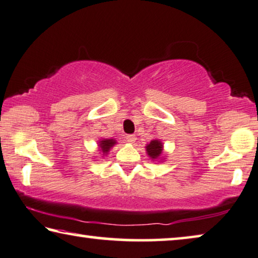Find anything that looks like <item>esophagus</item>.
Returning <instances> with one entry per match:
<instances>
[{
  "label": "esophagus",
  "mask_w": 258,
  "mask_h": 258,
  "mask_svg": "<svg viewBox=\"0 0 258 258\" xmlns=\"http://www.w3.org/2000/svg\"><path fill=\"white\" fill-rule=\"evenodd\" d=\"M126 141L130 142V144H134V142L137 141V137L133 136V134H128V136L126 137Z\"/></svg>",
  "instance_id": "34e87169"
}]
</instances>
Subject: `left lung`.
Returning <instances> with one entry per match:
<instances>
[{
    "mask_svg": "<svg viewBox=\"0 0 258 258\" xmlns=\"http://www.w3.org/2000/svg\"><path fill=\"white\" fill-rule=\"evenodd\" d=\"M147 155H148L149 158L153 159V162H163L165 161V155L163 153V149H164V145L161 140L158 139H154L151 140L149 144H147V146L145 147Z\"/></svg>",
    "mask_w": 258,
    "mask_h": 258,
    "instance_id": "8db88e82",
    "label": "left lung"
}]
</instances>
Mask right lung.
Returning <instances> with one entry per match:
<instances>
[{"label": "right lung", "mask_w": 258, "mask_h": 258, "mask_svg": "<svg viewBox=\"0 0 258 258\" xmlns=\"http://www.w3.org/2000/svg\"><path fill=\"white\" fill-rule=\"evenodd\" d=\"M97 144H99L97 146H99L100 154L102 155V157H104L109 154L110 149H111L114 145H117V141L116 139H100Z\"/></svg>", "instance_id": "right-lung-1"}]
</instances>
